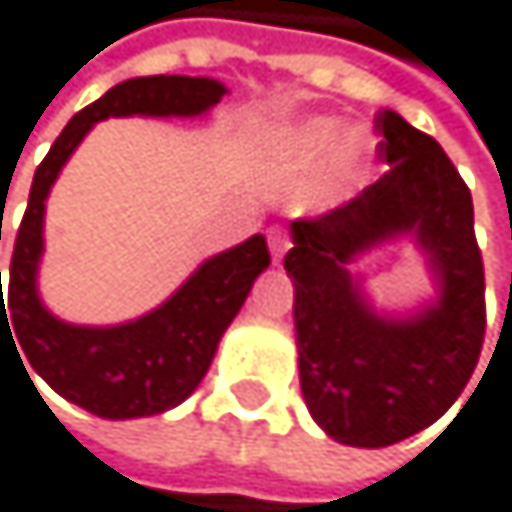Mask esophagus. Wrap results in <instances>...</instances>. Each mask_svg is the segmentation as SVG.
<instances>
[{"label":"esophagus","instance_id":"obj_1","mask_svg":"<svg viewBox=\"0 0 512 512\" xmlns=\"http://www.w3.org/2000/svg\"><path fill=\"white\" fill-rule=\"evenodd\" d=\"M288 245H291V242H288V236H285L279 227H273V230H270V251H273V261H276V264H282Z\"/></svg>","mask_w":512,"mask_h":512}]
</instances>
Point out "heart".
Here are the masks:
<instances>
[{
    "label": "heart",
    "instance_id": "b5f03b06",
    "mask_svg": "<svg viewBox=\"0 0 512 512\" xmlns=\"http://www.w3.org/2000/svg\"><path fill=\"white\" fill-rule=\"evenodd\" d=\"M341 134V122L331 116H313L294 125L285 134V153L294 162H313L316 156H322L325 150L331 151V159L325 165V174L319 178V184L310 190V199L316 205H328L334 199H344L368 168V144L359 134H347L344 141H338Z\"/></svg>",
    "mask_w": 512,
    "mask_h": 512
}]
</instances>
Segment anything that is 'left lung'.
I'll list each match as a JSON object with an SVG mask.
<instances>
[{
    "label": "left lung",
    "mask_w": 512,
    "mask_h": 512,
    "mask_svg": "<svg viewBox=\"0 0 512 512\" xmlns=\"http://www.w3.org/2000/svg\"><path fill=\"white\" fill-rule=\"evenodd\" d=\"M381 181L313 221L291 224L285 270L294 282L301 390L313 421L356 448L421 433L464 393L485 338V273L473 199L430 134L381 110ZM411 235L437 298L411 317L367 304L349 273L359 253Z\"/></svg>",
    "instance_id": "obj_1"
}]
</instances>
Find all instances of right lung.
<instances>
[{
	"label": "right lung",
	"mask_w": 512,
	"mask_h": 512,
	"mask_svg": "<svg viewBox=\"0 0 512 512\" xmlns=\"http://www.w3.org/2000/svg\"><path fill=\"white\" fill-rule=\"evenodd\" d=\"M224 94L227 88L218 79L205 76H137L119 82L67 122L36 168L14 239L8 304L0 291V338L2 328L8 334L14 330L11 344L24 350L17 359L27 356L30 368L54 393L97 418H150L181 405L205 378L254 279L270 267V251L258 233L208 258L162 307L141 319L104 328L73 325L57 319L36 288L45 248V199L94 122L110 116H202L221 104Z\"/></svg>",
	"instance_id": "1"
}]
</instances>
